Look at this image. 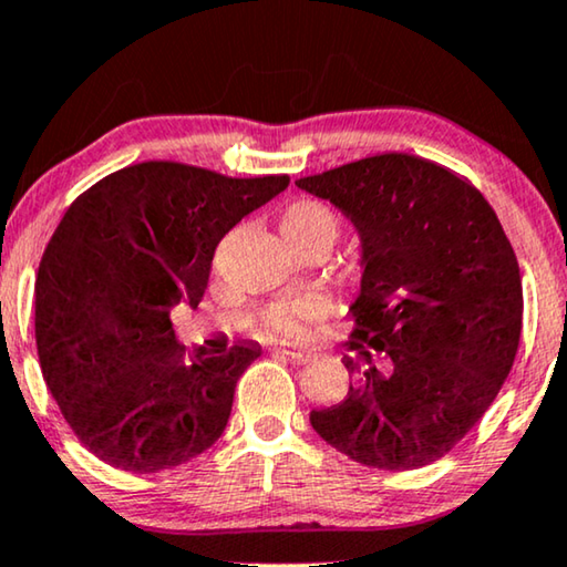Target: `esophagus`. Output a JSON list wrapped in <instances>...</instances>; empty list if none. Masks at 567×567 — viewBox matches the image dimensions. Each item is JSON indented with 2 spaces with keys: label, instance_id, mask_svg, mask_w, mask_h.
I'll return each instance as SVG.
<instances>
[{
  "label": "esophagus",
  "instance_id": "esophagus-1",
  "mask_svg": "<svg viewBox=\"0 0 567 567\" xmlns=\"http://www.w3.org/2000/svg\"><path fill=\"white\" fill-rule=\"evenodd\" d=\"M271 352L274 354H281V357H286V360H291L296 364H307V362L313 360V354L303 352V350H296V347H289V344H278V347H274Z\"/></svg>",
  "mask_w": 567,
  "mask_h": 567
}]
</instances>
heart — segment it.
<instances>
[{"mask_svg":"<svg viewBox=\"0 0 567 567\" xmlns=\"http://www.w3.org/2000/svg\"><path fill=\"white\" fill-rule=\"evenodd\" d=\"M339 220L332 207L321 199H296L284 213V233L289 238H311V235H327L337 238ZM329 313V301L319 293L307 296H286L274 301L260 317V327L268 334L284 339H299L309 332L311 324H317Z\"/></svg>","mask_w":567,"mask_h":567,"instance_id":"b5f03b06","label":"heart"}]
</instances>
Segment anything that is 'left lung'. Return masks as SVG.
I'll use <instances>...</instances> for the list:
<instances>
[{
	"instance_id": "8db88e82",
	"label": "left lung",
	"mask_w": 567,
	"mask_h": 567,
	"mask_svg": "<svg viewBox=\"0 0 567 567\" xmlns=\"http://www.w3.org/2000/svg\"><path fill=\"white\" fill-rule=\"evenodd\" d=\"M360 233L350 393L311 429L357 464L408 472L446 456L507 380L522 334L512 243L472 182L413 154L296 179Z\"/></svg>"
}]
</instances>
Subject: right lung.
Returning a JSON list of instances; mask_svg holds the SVG:
<instances>
[{
    "instance_id": "1",
    "label": "right lung",
    "mask_w": 567,
    "mask_h": 567,
    "mask_svg": "<svg viewBox=\"0 0 567 567\" xmlns=\"http://www.w3.org/2000/svg\"><path fill=\"white\" fill-rule=\"evenodd\" d=\"M286 187V174L142 162L68 207L40 260L34 339L50 393L91 454L156 474L220 439L260 347L187 352L169 317L203 301L223 235Z\"/></svg>"
}]
</instances>
